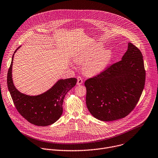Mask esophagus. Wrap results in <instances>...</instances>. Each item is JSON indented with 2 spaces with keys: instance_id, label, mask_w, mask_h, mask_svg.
I'll return each mask as SVG.
<instances>
[{
  "instance_id": "34e87169",
  "label": "esophagus",
  "mask_w": 158,
  "mask_h": 158,
  "mask_svg": "<svg viewBox=\"0 0 158 158\" xmlns=\"http://www.w3.org/2000/svg\"><path fill=\"white\" fill-rule=\"evenodd\" d=\"M83 83V79L80 77H78L77 78V85H80Z\"/></svg>"
}]
</instances>
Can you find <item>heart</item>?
I'll return each mask as SVG.
<instances>
[{
    "label": "heart",
    "instance_id": "b5f03b06",
    "mask_svg": "<svg viewBox=\"0 0 158 158\" xmlns=\"http://www.w3.org/2000/svg\"><path fill=\"white\" fill-rule=\"evenodd\" d=\"M103 48L101 44L78 50L73 57V61L82 64V72L87 77H94L102 73L111 63L114 53L111 49Z\"/></svg>",
    "mask_w": 158,
    "mask_h": 158
}]
</instances>
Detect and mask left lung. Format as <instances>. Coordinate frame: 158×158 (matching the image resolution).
<instances>
[{"label": "left lung", "mask_w": 158, "mask_h": 158, "mask_svg": "<svg viewBox=\"0 0 158 158\" xmlns=\"http://www.w3.org/2000/svg\"><path fill=\"white\" fill-rule=\"evenodd\" d=\"M145 78L141 52L129 43L121 61L85 82L86 104L90 113L101 121L125 117L137 103L144 89Z\"/></svg>", "instance_id": "obj_1"}]
</instances>
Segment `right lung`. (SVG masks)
Returning a JSON list of instances; mask_svg holds the SVG:
<instances>
[{"instance_id": "1", "label": "right lung", "mask_w": 158, "mask_h": 158, "mask_svg": "<svg viewBox=\"0 0 158 158\" xmlns=\"http://www.w3.org/2000/svg\"><path fill=\"white\" fill-rule=\"evenodd\" d=\"M21 46L14 51L7 73V86L15 107L24 118L34 125L47 126L54 124L62 115L66 94L75 86L77 79H60L49 90L38 95L21 93L15 86L12 74L14 55Z\"/></svg>"}]
</instances>
